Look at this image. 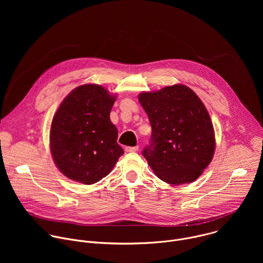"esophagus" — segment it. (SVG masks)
<instances>
[{"label": "esophagus", "mask_w": 263, "mask_h": 263, "mask_svg": "<svg viewBox=\"0 0 263 263\" xmlns=\"http://www.w3.org/2000/svg\"><path fill=\"white\" fill-rule=\"evenodd\" d=\"M125 151L126 152H136V151H138V145H136V146H126Z\"/></svg>", "instance_id": "esophagus-1"}]
</instances>
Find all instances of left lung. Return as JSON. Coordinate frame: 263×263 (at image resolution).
Returning <instances> with one entry per match:
<instances>
[{
  "label": "left lung",
  "instance_id": "left-lung-1",
  "mask_svg": "<svg viewBox=\"0 0 263 263\" xmlns=\"http://www.w3.org/2000/svg\"><path fill=\"white\" fill-rule=\"evenodd\" d=\"M152 127L142 155L155 175L172 185L198 179L213 158L215 138L209 114L194 90L182 84L141 92Z\"/></svg>",
  "mask_w": 263,
  "mask_h": 263
}]
</instances>
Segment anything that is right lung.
I'll return each instance as SVG.
<instances>
[{"mask_svg":"<svg viewBox=\"0 0 263 263\" xmlns=\"http://www.w3.org/2000/svg\"><path fill=\"white\" fill-rule=\"evenodd\" d=\"M116 96L97 84L71 90L53 118L50 147L56 166L68 179L99 182L124 154L118 129L110 121Z\"/></svg>","mask_w":263,"mask_h":263,"instance_id":"add662e5","label":"right lung"}]
</instances>
